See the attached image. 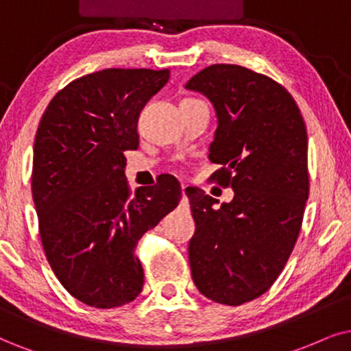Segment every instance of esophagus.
Instances as JSON below:
<instances>
[{"label": "esophagus", "mask_w": 351, "mask_h": 351, "mask_svg": "<svg viewBox=\"0 0 351 351\" xmlns=\"http://www.w3.org/2000/svg\"><path fill=\"white\" fill-rule=\"evenodd\" d=\"M186 188H188V186H186V184H181V193H183V197L186 196Z\"/></svg>", "instance_id": "1"}]
</instances>
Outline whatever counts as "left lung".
<instances>
[{"label":"left lung","instance_id":"8db88e82","mask_svg":"<svg viewBox=\"0 0 351 351\" xmlns=\"http://www.w3.org/2000/svg\"><path fill=\"white\" fill-rule=\"evenodd\" d=\"M207 97L217 130L208 160L232 186L230 202L186 188L196 232L189 265L197 290L220 304L261 296L285 267L309 194L308 134L293 97L267 76L237 64H212L186 84Z\"/></svg>","mask_w":351,"mask_h":351}]
</instances>
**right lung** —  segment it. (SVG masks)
Here are the masks:
<instances>
[{
  "instance_id": "obj_1",
  "label": "right lung",
  "mask_w": 351,
  "mask_h": 351,
  "mask_svg": "<svg viewBox=\"0 0 351 351\" xmlns=\"http://www.w3.org/2000/svg\"><path fill=\"white\" fill-rule=\"evenodd\" d=\"M168 79V69L87 74L58 92L40 119L32 168L40 238L58 280L84 304L118 308L141 293L137 243L181 199L175 176L134 196L124 176L141 110Z\"/></svg>"
}]
</instances>
